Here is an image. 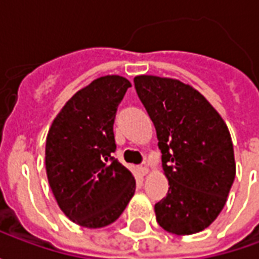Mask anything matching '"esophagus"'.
<instances>
[{"instance_id":"obj_1","label":"esophagus","mask_w":259,"mask_h":259,"mask_svg":"<svg viewBox=\"0 0 259 259\" xmlns=\"http://www.w3.org/2000/svg\"><path fill=\"white\" fill-rule=\"evenodd\" d=\"M137 168H139V172H140L141 175H146L147 172H148V165H147L146 162L140 163V165H139Z\"/></svg>"}]
</instances>
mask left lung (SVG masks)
Returning <instances> with one entry per match:
<instances>
[{
	"instance_id": "left-lung-1",
	"label": "left lung",
	"mask_w": 259,
	"mask_h": 259,
	"mask_svg": "<svg viewBox=\"0 0 259 259\" xmlns=\"http://www.w3.org/2000/svg\"><path fill=\"white\" fill-rule=\"evenodd\" d=\"M136 93L155 126L166 197L155 204L159 226L174 234L198 233L226 204L236 176L232 137L204 96L179 80L137 76Z\"/></svg>"
}]
</instances>
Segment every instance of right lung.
I'll list each match as a JSON object with an SVG mask.
<instances>
[{"instance_id": "obj_1", "label": "right lung", "mask_w": 259, "mask_h": 259, "mask_svg": "<svg viewBox=\"0 0 259 259\" xmlns=\"http://www.w3.org/2000/svg\"><path fill=\"white\" fill-rule=\"evenodd\" d=\"M130 81L104 76L77 91L54 119L46 141L50 187L66 217L84 228L115 222L136 180L113 152V122Z\"/></svg>"}]
</instances>
